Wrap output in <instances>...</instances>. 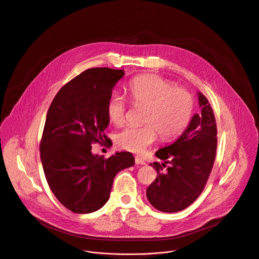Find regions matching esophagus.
Returning <instances> with one entry per match:
<instances>
[{
    "instance_id": "1",
    "label": "esophagus",
    "mask_w": 259,
    "mask_h": 259,
    "mask_svg": "<svg viewBox=\"0 0 259 259\" xmlns=\"http://www.w3.org/2000/svg\"><path fill=\"white\" fill-rule=\"evenodd\" d=\"M135 163L143 165V164H145V161L142 158H140L139 156H135Z\"/></svg>"
}]
</instances>
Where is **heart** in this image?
Segmentation results:
<instances>
[{"instance_id":"b5f03b06","label":"heart","mask_w":259,"mask_h":259,"mask_svg":"<svg viewBox=\"0 0 259 259\" xmlns=\"http://www.w3.org/2000/svg\"><path fill=\"white\" fill-rule=\"evenodd\" d=\"M128 92L135 105H144L141 126L131 125L116 136L117 144L131 152H142L157 138H175L187 128L193 114L194 100L189 92L173 88V83L158 75L144 74L128 83ZM107 115L111 123L125 121L127 103L118 92H113L107 102Z\"/></svg>"}]
</instances>
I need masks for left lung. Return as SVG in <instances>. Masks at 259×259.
Returning <instances> with one entry per match:
<instances>
[{"mask_svg": "<svg viewBox=\"0 0 259 259\" xmlns=\"http://www.w3.org/2000/svg\"><path fill=\"white\" fill-rule=\"evenodd\" d=\"M201 109L186 130L171 144L159 148L155 155L169 163L164 172L158 162L155 180L146 189L150 204L162 212H177L193 203L205 187L217 152V124L207 99L197 93Z\"/></svg>", "mask_w": 259, "mask_h": 259, "instance_id": "8db88e82", "label": "left lung"}]
</instances>
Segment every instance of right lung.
<instances>
[{"label":"right lung","instance_id":"1","mask_svg":"<svg viewBox=\"0 0 259 259\" xmlns=\"http://www.w3.org/2000/svg\"><path fill=\"white\" fill-rule=\"evenodd\" d=\"M124 74L110 68L86 70L63 86L48 111L40 141L45 176L57 199L73 212L103 207L116 175L135 163L128 151L109 158L92 152L94 142L107 140V102Z\"/></svg>","mask_w":259,"mask_h":259}]
</instances>
